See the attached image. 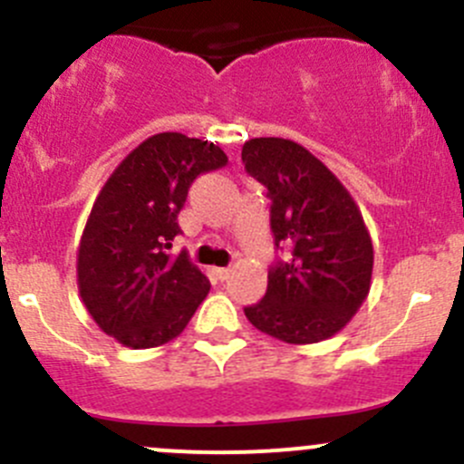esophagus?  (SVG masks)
<instances>
[{
    "instance_id": "esophagus-1",
    "label": "esophagus",
    "mask_w": 464,
    "mask_h": 464,
    "mask_svg": "<svg viewBox=\"0 0 464 464\" xmlns=\"http://www.w3.org/2000/svg\"><path fill=\"white\" fill-rule=\"evenodd\" d=\"M215 276H218L219 280H227L228 276H231V269H227V266H219V269H215Z\"/></svg>"
}]
</instances>
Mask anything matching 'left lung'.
<instances>
[{
  "mask_svg": "<svg viewBox=\"0 0 464 464\" xmlns=\"http://www.w3.org/2000/svg\"><path fill=\"white\" fill-rule=\"evenodd\" d=\"M242 161L266 188L274 245L285 251L246 319L285 343L330 339L371 289L372 240L362 210L325 163L289 139H251Z\"/></svg>",
  "mask_w": 464,
  "mask_h": 464,
  "instance_id": "left-lung-1",
  "label": "left lung"
}]
</instances>
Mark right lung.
<instances>
[{
  "instance_id": "right-lung-1",
  "label": "right lung",
  "mask_w": 464,
  "mask_h": 464,
  "mask_svg": "<svg viewBox=\"0 0 464 464\" xmlns=\"http://www.w3.org/2000/svg\"><path fill=\"white\" fill-rule=\"evenodd\" d=\"M215 143L163 132L145 139L98 193L78 249V289L92 319L128 348L168 343L208 294V278L172 240L199 175L227 166Z\"/></svg>"
}]
</instances>
